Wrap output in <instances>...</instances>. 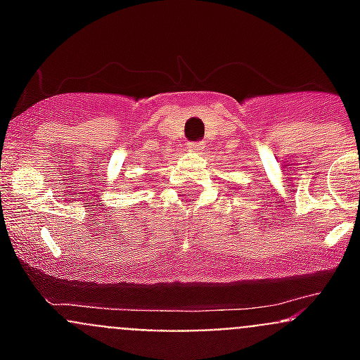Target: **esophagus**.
<instances>
[{
	"label": "esophagus",
	"instance_id": "34e87169",
	"mask_svg": "<svg viewBox=\"0 0 360 360\" xmlns=\"http://www.w3.org/2000/svg\"><path fill=\"white\" fill-rule=\"evenodd\" d=\"M187 149H189V151H203V149H205V142L203 141L189 142V144H187Z\"/></svg>",
	"mask_w": 360,
	"mask_h": 360
}]
</instances>
